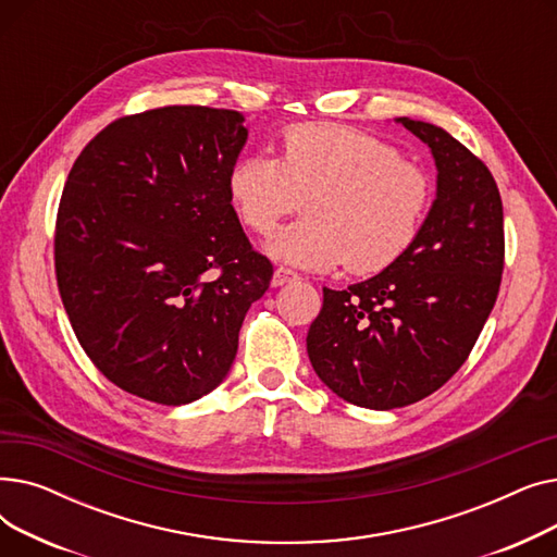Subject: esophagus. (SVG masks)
Here are the masks:
<instances>
[{"label":"esophagus","mask_w":557,"mask_h":557,"mask_svg":"<svg viewBox=\"0 0 557 557\" xmlns=\"http://www.w3.org/2000/svg\"><path fill=\"white\" fill-rule=\"evenodd\" d=\"M298 280V273L290 271V269H284V267H277L275 273H273V286H284L288 282Z\"/></svg>","instance_id":"esophagus-1"}]
</instances>
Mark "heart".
Here are the masks:
<instances>
[{
	"label": "heart",
	"instance_id": "heart-1",
	"mask_svg": "<svg viewBox=\"0 0 557 557\" xmlns=\"http://www.w3.org/2000/svg\"><path fill=\"white\" fill-rule=\"evenodd\" d=\"M242 223L269 234L305 196V219L280 230L267 250L300 269L345 261L366 275L388 269L418 239L433 202L431 173L393 144L338 124L282 131L277 158L248 153L227 173Z\"/></svg>",
	"mask_w": 557,
	"mask_h": 557
}]
</instances>
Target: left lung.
<instances>
[{
	"instance_id": "1",
	"label": "left lung",
	"mask_w": 557,
	"mask_h": 557,
	"mask_svg": "<svg viewBox=\"0 0 557 557\" xmlns=\"http://www.w3.org/2000/svg\"><path fill=\"white\" fill-rule=\"evenodd\" d=\"M437 166L416 244L379 275L323 288L307 334L315 374L345 401L391 411L416 404L470 357L499 296L504 205L490 169L441 126L397 120Z\"/></svg>"
}]
</instances>
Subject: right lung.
I'll use <instances>...</instances> for the list:
<instances>
[{"label": "right lung", "instance_id": "obj_1", "mask_svg": "<svg viewBox=\"0 0 557 557\" xmlns=\"http://www.w3.org/2000/svg\"><path fill=\"white\" fill-rule=\"evenodd\" d=\"M248 131L237 110L164 106L108 124L58 205V290L85 355L164 406L214 391L271 284L227 196Z\"/></svg>", "mask_w": 557, "mask_h": 557}]
</instances>
